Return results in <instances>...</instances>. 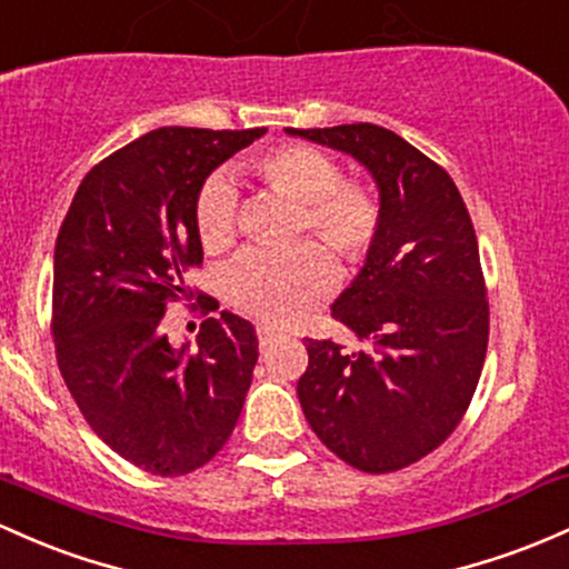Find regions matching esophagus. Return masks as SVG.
Returning a JSON list of instances; mask_svg holds the SVG:
<instances>
[{
  "mask_svg": "<svg viewBox=\"0 0 569 569\" xmlns=\"http://www.w3.org/2000/svg\"><path fill=\"white\" fill-rule=\"evenodd\" d=\"M256 335H259V346L261 348H267V346H272L274 340H278L280 335V329H274V327H270V323H259V327H256Z\"/></svg>",
  "mask_w": 569,
  "mask_h": 569,
  "instance_id": "esophagus-1",
  "label": "esophagus"
}]
</instances>
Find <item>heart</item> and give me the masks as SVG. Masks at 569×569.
<instances>
[{
  "mask_svg": "<svg viewBox=\"0 0 569 569\" xmlns=\"http://www.w3.org/2000/svg\"><path fill=\"white\" fill-rule=\"evenodd\" d=\"M261 186L299 204L297 234L316 232L335 242L348 261L367 259L383 227L378 193L356 178H342L329 153L305 142L267 148L248 161ZM237 193L227 178H210L193 199V227L208 253L234 240ZM337 286V261L321 242L256 248L227 270V297L237 310L267 323H295L310 316Z\"/></svg>",
  "mask_w": 569,
  "mask_h": 569,
  "instance_id": "obj_1",
  "label": "heart"
}]
</instances>
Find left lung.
<instances>
[{
	"label": "left lung",
	"instance_id": "8db88e82",
	"mask_svg": "<svg viewBox=\"0 0 569 569\" xmlns=\"http://www.w3.org/2000/svg\"><path fill=\"white\" fill-rule=\"evenodd\" d=\"M359 159L383 208L378 242L332 305L367 351L310 340L297 397L318 440L361 472L432 453L470 408L489 346L472 218L451 174L376 123L289 129Z\"/></svg>",
	"mask_w": 569,
	"mask_h": 569
}]
</instances>
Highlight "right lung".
Masks as SVG:
<instances>
[{"label": "right lung", "instance_id": "add662e5", "mask_svg": "<svg viewBox=\"0 0 569 569\" xmlns=\"http://www.w3.org/2000/svg\"><path fill=\"white\" fill-rule=\"evenodd\" d=\"M267 129L164 127L91 167L56 237L51 335L89 427L127 461L174 478L208 465L240 418L259 340L246 318H204L197 351L161 329L172 302L208 316L186 286L202 267L193 199L204 178Z\"/></svg>", "mask_w": 569, "mask_h": 569}]
</instances>
